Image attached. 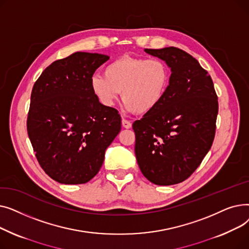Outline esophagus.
<instances>
[{
	"label": "esophagus",
	"mask_w": 249,
	"mask_h": 249,
	"mask_svg": "<svg viewBox=\"0 0 249 249\" xmlns=\"http://www.w3.org/2000/svg\"><path fill=\"white\" fill-rule=\"evenodd\" d=\"M122 126H123L124 128H126V129H129V128L132 127V123L130 122V121H128V120L123 119V120H122Z\"/></svg>",
	"instance_id": "34e87169"
}]
</instances>
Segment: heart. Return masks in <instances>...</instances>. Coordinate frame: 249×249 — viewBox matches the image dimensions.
<instances>
[{"label": "heart", "mask_w": 249, "mask_h": 249, "mask_svg": "<svg viewBox=\"0 0 249 249\" xmlns=\"http://www.w3.org/2000/svg\"><path fill=\"white\" fill-rule=\"evenodd\" d=\"M169 71L160 59L122 56L106 65L104 74L90 78V88L103 106L111 108L120 96L129 112L147 114L162 101Z\"/></svg>", "instance_id": "1"}]
</instances>
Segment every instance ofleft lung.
Segmentation results:
<instances>
[{"instance_id":"left-lung-1","label":"left lung","mask_w":249,"mask_h":249,"mask_svg":"<svg viewBox=\"0 0 249 249\" xmlns=\"http://www.w3.org/2000/svg\"><path fill=\"white\" fill-rule=\"evenodd\" d=\"M144 50L164 60L172 74L160 104L132 125L136 160L149 181L176 185L191 177L212 146L218 97L210 74L188 52Z\"/></svg>"}]
</instances>
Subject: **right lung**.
Here are the masks:
<instances>
[{
  "instance_id": "right-lung-1",
  "label": "right lung",
  "mask_w": 249,
  "mask_h": 249,
  "mask_svg": "<svg viewBox=\"0 0 249 249\" xmlns=\"http://www.w3.org/2000/svg\"><path fill=\"white\" fill-rule=\"evenodd\" d=\"M109 58L75 52L52 62L33 86L28 136L39 164L60 184L93 178L121 130L119 113L103 106L90 88L91 76Z\"/></svg>"
}]
</instances>
